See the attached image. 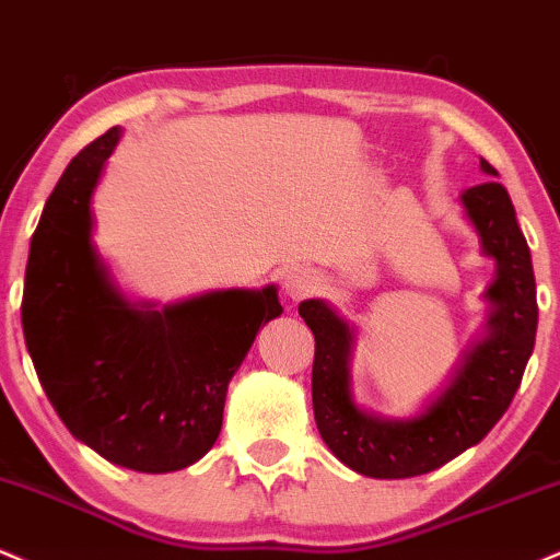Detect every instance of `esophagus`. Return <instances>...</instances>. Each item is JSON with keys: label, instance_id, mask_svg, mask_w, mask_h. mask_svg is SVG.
<instances>
[{"label": "esophagus", "instance_id": "esophagus-1", "mask_svg": "<svg viewBox=\"0 0 560 560\" xmlns=\"http://www.w3.org/2000/svg\"><path fill=\"white\" fill-rule=\"evenodd\" d=\"M317 288H319L317 275L308 272L304 267H293L282 275V293H285L291 301L306 299V295H312Z\"/></svg>", "mask_w": 560, "mask_h": 560}]
</instances>
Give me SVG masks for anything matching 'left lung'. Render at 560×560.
I'll return each mask as SVG.
<instances>
[{
    "label": "left lung",
    "mask_w": 560,
    "mask_h": 560,
    "mask_svg": "<svg viewBox=\"0 0 560 560\" xmlns=\"http://www.w3.org/2000/svg\"><path fill=\"white\" fill-rule=\"evenodd\" d=\"M479 167L498 177L490 162L479 160ZM462 207L482 254L495 261V278L482 293L490 314L443 390L413 417L385 419L361 409L351 390L357 330L327 301L299 304L317 340L312 370L317 430L335 458L364 477H419L477 445L509 409L527 370L537 335V288L514 203L501 183L488 180L466 188Z\"/></svg>",
    "instance_id": "left-lung-1"
}]
</instances>
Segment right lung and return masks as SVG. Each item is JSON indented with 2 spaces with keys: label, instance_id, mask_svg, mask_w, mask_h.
I'll use <instances>...</instances> for the list:
<instances>
[{
  "label": "right lung",
  "instance_id": "1",
  "mask_svg": "<svg viewBox=\"0 0 560 560\" xmlns=\"http://www.w3.org/2000/svg\"><path fill=\"white\" fill-rule=\"evenodd\" d=\"M120 136L109 128L91 141L51 190L20 314L46 398L72 438L125 469L164 475L212 448L230 380L282 306L275 285L162 308L115 285L94 246L91 199Z\"/></svg>",
  "mask_w": 560,
  "mask_h": 560
}]
</instances>
